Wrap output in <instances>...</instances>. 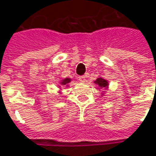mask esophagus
I'll use <instances>...</instances> for the list:
<instances>
[{
	"label": "esophagus",
	"mask_w": 156,
	"mask_h": 156,
	"mask_svg": "<svg viewBox=\"0 0 156 156\" xmlns=\"http://www.w3.org/2000/svg\"><path fill=\"white\" fill-rule=\"evenodd\" d=\"M79 81H80L81 83H84V82L86 81V77H85L84 75H81V76H79Z\"/></svg>",
	"instance_id": "1"
}]
</instances>
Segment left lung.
Here are the masks:
<instances>
[{
	"label": "left lung",
	"mask_w": 156,
	"mask_h": 156,
	"mask_svg": "<svg viewBox=\"0 0 156 156\" xmlns=\"http://www.w3.org/2000/svg\"><path fill=\"white\" fill-rule=\"evenodd\" d=\"M94 83L97 84L100 89H102V88H107V86H108V82H107L106 80H105V79L101 78V77L98 78Z\"/></svg>",
	"instance_id": "left-lung-1"
}]
</instances>
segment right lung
Masks as SVG:
<instances>
[{
    "label": "right lung",
    "mask_w": 156,
    "mask_h": 156,
    "mask_svg": "<svg viewBox=\"0 0 156 156\" xmlns=\"http://www.w3.org/2000/svg\"><path fill=\"white\" fill-rule=\"evenodd\" d=\"M70 82H71V79H69V78H66V79H63V80H62L60 84H61V85H66V84L69 83Z\"/></svg>",
    "instance_id": "obj_1"
}]
</instances>
